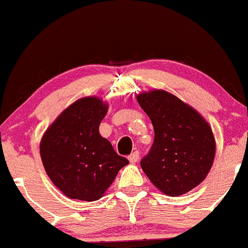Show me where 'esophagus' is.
Masks as SVG:
<instances>
[{"label":"esophagus","mask_w":248,"mask_h":248,"mask_svg":"<svg viewBox=\"0 0 248 248\" xmlns=\"http://www.w3.org/2000/svg\"><path fill=\"white\" fill-rule=\"evenodd\" d=\"M139 159H140V153L139 152H134V153H131V154L129 155V161L131 163L137 162V161H139Z\"/></svg>","instance_id":"obj_1"}]
</instances>
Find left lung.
<instances>
[{
    "mask_svg": "<svg viewBox=\"0 0 248 248\" xmlns=\"http://www.w3.org/2000/svg\"><path fill=\"white\" fill-rule=\"evenodd\" d=\"M154 126V143L141 160L143 172L165 195L188 192L205 179L216 144L208 122L173 94L155 89L137 95Z\"/></svg>",
    "mask_w": 248,
    "mask_h": 248,
    "instance_id": "obj_1",
    "label": "left lung"
}]
</instances>
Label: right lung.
Here are the masks:
<instances>
[{
	"mask_svg": "<svg viewBox=\"0 0 248 248\" xmlns=\"http://www.w3.org/2000/svg\"><path fill=\"white\" fill-rule=\"evenodd\" d=\"M108 105L96 96L78 99L47 127L40 156L53 185L73 200L103 197L119 170L129 161L119 156L99 125Z\"/></svg>",
	"mask_w": 248,
	"mask_h": 248,
	"instance_id": "obj_1",
	"label": "right lung"
}]
</instances>
